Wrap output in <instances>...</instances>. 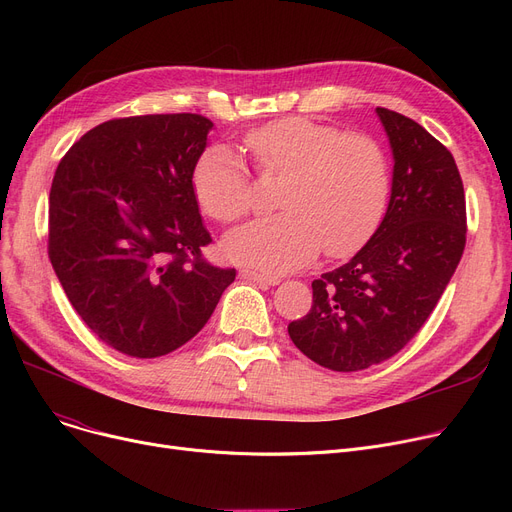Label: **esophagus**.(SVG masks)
I'll return each mask as SVG.
<instances>
[{"mask_svg":"<svg viewBox=\"0 0 512 512\" xmlns=\"http://www.w3.org/2000/svg\"><path fill=\"white\" fill-rule=\"evenodd\" d=\"M242 278L253 280L257 284H265V286H276L280 282V278L276 274H265V272H257V270H242Z\"/></svg>","mask_w":512,"mask_h":512,"instance_id":"esophagus-1","label":"esophagus"}]
</instances>
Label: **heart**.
Masks as SVG:
<instances>
[{
  "instance_id": "1",
  "label": "heart",
  "mask_w": 512,
  "mask_h": 512,
  "mask_svg": "<svg viewBox=\"0 0 512 512\" xmlns=\"http://www.w3.org/2000/svg\"><path fill=\"white\" fill-rule=\"evenodd\" d=\"M245 145L263 174H286L280 213L230 232L224 251L265 272H288L326 255L357 251L378 230L390 201V161L367 137L309 118H282L251 130ZM193 193L211 220L230 224L251 209V176L228 147L207 149Z\"/></svg>"
}]
</instances>
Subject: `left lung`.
<instances>
[{"label": "left lung", "instance_id": "1", "mask_svg": "<svg viewBox=\"0 0 512 512\" xmlns=\"http://www.w3.org/2000/svg\"><path fill=\"white\" fill-rule=\"evenodd\" d=\"M394 155L380 228L348 263L313 280L311 311L288 324L303 355L361 371L407 346L438 305L467 242V207L452 153L415 120L378 107Z\"/></svg>", "mask_w": 512, "mask_h": 512}]
</instances>
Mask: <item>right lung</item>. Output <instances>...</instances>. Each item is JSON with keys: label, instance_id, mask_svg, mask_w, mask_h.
I'll return each instance as SVG.
<instances>
[{"label": "right lung", "instance_id": "1", "mask_svg": "<svg viewBox=\"0 0 512 512\" xmlns=\"http://www.w3.org/2000/svg\"><path fill=\"white\" fill-rule=\"evenodd\" d=\"M213 122L107 120L76 141L49 193L47 253L74 311L118 353L155 359L211 317L234 267L211 265L193 170Z\"/></svg>", "mask_w": 512, "mask_h": 512}]
</instances>
